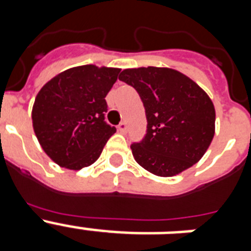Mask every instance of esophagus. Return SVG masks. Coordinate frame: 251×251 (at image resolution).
Listing matches in <instances>:
<instances>
[{
  "label": "esophagus",
  "instance_id": "1",
  "mask_svg": "<svg viewBox=\"0 0 251 251\" xmlns=\"http://www.w3.org/2000/svg\"><path fill=\"white\" fill-rule=\"evenodd\" d=\"M118 130L121 133L127 132V123H126V122H121V123H119V126H118Z\"/></svg>",
  "mask_w": 251,
  "mask_h": 251
}]
</instances>
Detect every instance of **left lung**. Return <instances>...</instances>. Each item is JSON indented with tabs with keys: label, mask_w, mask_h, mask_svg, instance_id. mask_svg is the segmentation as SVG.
Masks as SVG:
<instances>
[{
	"label": "left lung",
	"mask_w": 251,
	"mask_h": 251,
	"mask_svg": "<svg viewBox=\"0 0 251 251\" xmlns=\"http://www.w3.org/2000/svg\"><path fill=\"white\" fill-rule=\"evenodd\" d=\"M119 80L133 86L147 117V133L130 145L151 174L171 177L200 161L215 134V108L190 77L168 68L126 69Z\"/></svg>",
	"instance_id": "1"
}]
</instances>
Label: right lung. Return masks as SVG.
Segmentation results:
<instances>
[{
    "label": "right lung",
    "mask_w": 251,
    "mask_h": 251,
    "mask_svg": "<svg viewBox=\"0 0 251 251\" xmlns=\"http://www.w3.org/2000/svg\"><path fill=\"white\" fill-rule=\"evenodd\" d=\"M121 69L83 65L68 69L45 84L32 106L40 145L55 163L81 170L100 156L115 127L106 123L105 97Z\"/></svg>",
    "instance_id": "1"
}]
</instances>
